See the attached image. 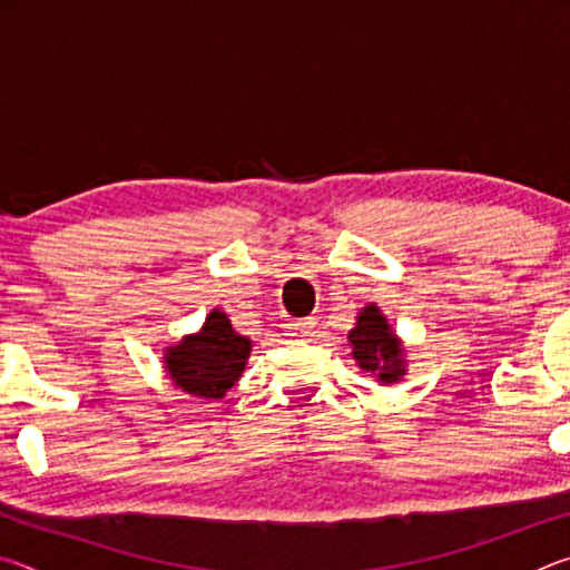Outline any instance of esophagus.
<instances>
[{
	"label": "esophagus",
	"instance_id": "1",
	"mask_svg": "<svg viewBox=\"0 0 570 570\" xmlns=\"http://www.w3.org/2000/svg\"><path fill=\"white\" fill-rule=\"evenodd\" d=\"M286 334L294 336V340H308V336L314 334V322L302 320V322L286 324Z\"/></svg>",
	"mask_w": 570,
	"mask_h": 570
}]
</instances>
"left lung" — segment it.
Masks as SVG:
<instances>
[{
	"label": "left lung",
	"instance_id": "8db88e82",
	"mask_svg": "<svg viewBox=\"0 0 570 570\" xmlns=\"http://www.w3.org/2000/svg\"><path fill=\"white\" fill-rule=\"evenodd\" d=\"M346 340H350L352 356L360 364V370L372 372L382 384L400 382L407 374L404 346L377 304L362 308Z\"/></svg>",
	"mask_w": 570,
	"mask_h": 570
}]
</instances>
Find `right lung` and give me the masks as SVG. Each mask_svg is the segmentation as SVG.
<instances>
[{"instance_id":"right-lung-1","label":"right lung","mask_w":570,"mask_h":570,"mask_svg":"<svg viewBox=\"0 0 570 570\" xmlns=\"http://www.w3.org/2000/svg\"><path fill=\"white\" fill-rule=\"evenodd\" d=\"M250 340L234 332L230 320L214 308L198 334L183 336L166 350V372L178 390L204 400H220L246 370Z\"/></svg>"}]
</instances>
